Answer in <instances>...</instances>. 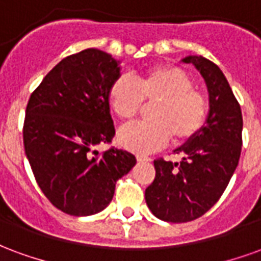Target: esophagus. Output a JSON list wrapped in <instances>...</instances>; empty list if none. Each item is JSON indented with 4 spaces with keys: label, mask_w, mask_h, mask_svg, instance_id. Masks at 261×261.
I'll list each match as a JSON object with an SVG mask.
<instances>
[{
    "label": "esophagus",
    "mask_w": 261,
    "mask_h": 261,
    "mask_svg": "<svg viewBox=\"0 0 261 261\" xmlns=\"http://www.w3.org/2000/svg\"><path fill=\"white\" fill-rule=\"evenodd\" d=\"M137 161L138 162H149L151 158L149 156H144V155H137Z\"/></svg>",
    "instance_id": "esophagus-1"
}]
</instances>
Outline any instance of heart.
Returning <instances> with one entry per match:
<instances>
[{"mask_svg":"<svg viewBox=\"0 0 261 261\" xmlns=\"http://www.w3.org/2000/svg\"><path fill=\"white\" fill-rule=\"evenodd\" d=\"M109 103L121 121H131L144 103H155L147 123L119 131V144L137 153L164 147L169 137L176 144L190 141L204 128L210 116L208 97L194 88V80L176 65L159 64L136 75L134 81L119 76L110 84Z\"/></svg>","mask_w":261,"mask_h":261,"instance_id":"1","label":"heart"}]
</instances>
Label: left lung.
Wrapping results in <instances>:
<instances>
[{"label":"left lung","mask_w":261,"mask_h":261,"mask_svg":"<svg viewBox=\"0 0 261 261\" xmlns=\"http://www.w3.org/2000/svg\"><path fill=\"white\" fill-rule=\"evenodd\" d=\"M194 64L207 84L210 116L193 140L177 148L180 164L153 161L155 179L145 190V201L156 218L189 222L207 213L222 196L242 151L241 105L217 64L202 56L183 60Z\"/></svg>","instance_id":"1"}]
</instances>
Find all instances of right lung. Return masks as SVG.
Returning <instances> with one entry per match:
<instances>
[{
    "label": "right lung",
    "instance_id": "right-lung-1",
    "mask_svg": "<svg viewBox=\"0 0 261 261\" xmlns=\"http://www.w3.org/2000/svg\"><path fill=\"white\" fill-rule=\"evenodd\" d=\"M119 75L117 60L85 48L61 60L26 106L23 145L35 179L48 201L69 215L105 210L116 181L137 162L123 149H95L116 134L108 93Z\"/></svg>",
    "mask_w": 261,
    "mask_h": 261
}]
</instances>
